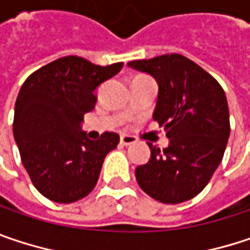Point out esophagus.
Listing matches in <instances>:
<instances>
[{"mask_svg":"<svg viewBox=\"0 0 250 250\" xmlns=\"http://www.w3.org/2000/svg\"><path fill=\"white\" fill-rule=\"evenodd\" d=\"M120 143H122L123 146H130V145H134V143H136V137H133V136H128V134H123V136L120 137Z\"/></svg>","mask_w":250,"mask_h":250,"instance_id":"34e87169","label":"esophagus"}]
</instances>
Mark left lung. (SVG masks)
I'll list each match as a JSON object with an SVG mask.
<instances>
[{"label":"left lung","mask_w":250,"mask_h":250,"mask_svg":"<svg viewBox=\"0 0 250 250\" xmlns=\"http://www.w3.org/2000/svg\"><path fill=\"white\" fill-rule=\"evenodd\" d=\"M157 81L153 119L165 127L169 146L148 143L150 159L136 167V179L153 199L176 205L205 189L223 159L230 134L223 88L209 73L180 54L127 62Z\"/></svg>","instance_id":"8db88e82"}]
</instances>
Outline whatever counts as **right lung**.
Instances as JSON below:
<instances>
[{"mask_svg": "<svg viewBox=\"0 0 250 250\" xmlns=\"http://www.w3.org/2000/svg\"><path fill=\"white\" fill-rule=\"evenodd\" d=\"M123 62L96 65L77 56L58 58L24 81L14 110V139L35 189L57 203L85 197L99 180L104 157L117 147V133L90 140L83 117L96 105V90Z\"/></svg>", "mask_w": 250, "mask_h": 250, "instance_id": "right-lung-1", "label": "right lung"}]
</instances>
